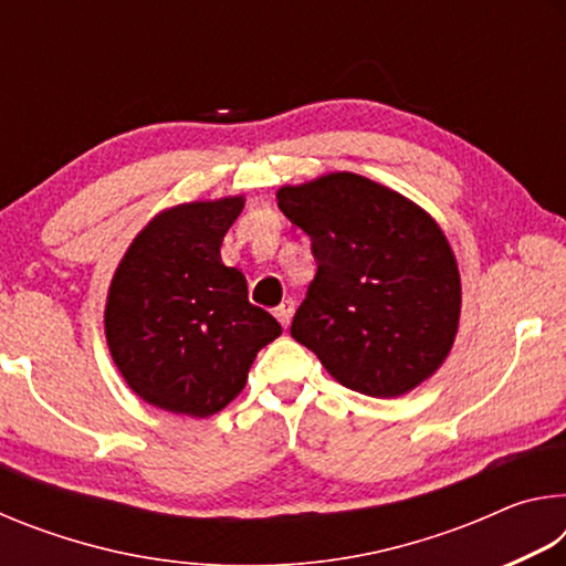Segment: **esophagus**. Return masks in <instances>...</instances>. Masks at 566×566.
<instances>
[{
	"label": "esophagus",
	"instance_id": "34e87169",
	"mask_svg": "<svg viewBox=\"0 0 566 566\" xmlns=\"http://www.w3.org/2000/svg\"><path fill=\"white\" fill-rule=\"evenodd\" d=\"M294 310H296V302L294 300H284L280 306H276V319L282 322V327H290V322L294 317Z\"/></svg>",
	"mask_w": 566,
	"mask_h": 566
}]
</instances>
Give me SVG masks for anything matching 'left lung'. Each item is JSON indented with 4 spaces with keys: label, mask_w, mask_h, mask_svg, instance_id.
Wrapping results in <instances>:
<instances>
[{
    "label": "left lung",
    "mask_w": 566,
    "mask_h": 566,
    "mask_svg": "<svg viewBox=\"0 0 566 566\" xmlns=\"http://www.w3.org/2000/svg\"><path fill=\"white\" fill-rule=\"evenodd\" d=\"M276 205L317 260L292 337L367 397L395 399L432 377L462 312L457 256L432 214L352 171L284 185Z\"/></svg>",
    "instance_id": "8db88e82"
}]
</instances>
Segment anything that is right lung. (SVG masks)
Segmentation results:
<instances>
[{"label":"right lung","mask_w":566,"mask_h":566,"mask_svg":"<svg viewBox=\"0 0 566 566\" xmlns=\"http://www.w3.org/2000/svg\"><path fill=\"white\" fill-rule=\"evenodd\" d=\"M242 209V195L161 209L114 270L107 347L151 407L217 415L244 389L256 352L282 334L270 312L249 304L244 274L219 252Z\"/></svg>","instance_id":"add662e5"}]
</instances>
